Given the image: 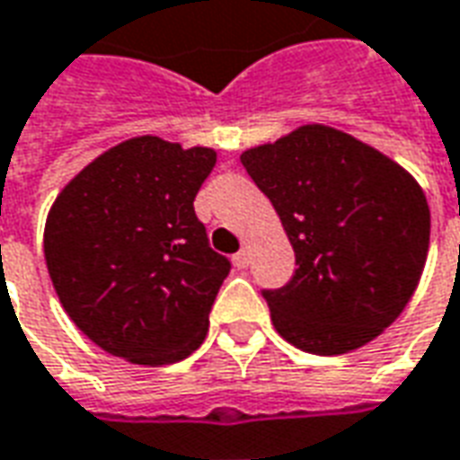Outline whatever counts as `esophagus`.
Segmentation results:
<instances>
[{"label": "esophagus", "instance_id": "esophagus-1", "mask_svg": "<svg viewBox=\"0 0 460 460\" xmlns=\"http://www.w3.org/2000/svg\"><path fill=\"white\" fill-rule=\"evenodd\" d=\"M249 261H252V253H249V249H241L239 253H234V266H236V269H246Z\"/></svg>", "mask_w": 460, "mask_h": 460}]
</instances>
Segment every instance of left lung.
I'll use <instances>...</instances> for the list:
<instances>
[{"instance_id":"left-lung-1","label":"left lung","mask_w":460,"mask_h":460,"mask_svg":"<svg viewBox=\"0 0 460 460\" xmlns=\"http://www.w3.org/2000/svg\"><path fill=\"white\" fill-rule=\"evenodd\" d=\"M296 253L294 279L263 291L296 349L339 356L401 316L429 256L431 211L413 176L346 131L304 124L241 154Z\"/></svg>"}]
</instances>
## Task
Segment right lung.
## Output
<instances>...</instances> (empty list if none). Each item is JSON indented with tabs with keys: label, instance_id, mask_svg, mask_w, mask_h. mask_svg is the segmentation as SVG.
I'll use <instances>...</instances> for the list:
<instances>
[{
	"label": "right lung",
	"instance_id": "obj_1",
	"mask_svg": "<svg viewBox=\"0 0 460 460\" xmlns=\"http://www.w3.org/2000/svg\"><path fill=\"white\" fill-rule=\"evenodd\" d=\"M214 164L208 146L144 134L99 154L54 199L44 224L51 284L99 349L166 366L207 339L231 269L194 214Z\"/></svg>",
	"mask_w": 460,
	"mask_h": 460
}]
</instances>
